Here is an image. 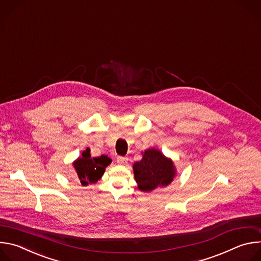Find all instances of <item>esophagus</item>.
<instances>
[{"mask_svg": "<svg viewBox=\"0 0 261 261\" xmlns=\"http://www.w3.org/2000/svg\"><path fill=\"white\" fill-rule=\"evenodd\" d=\"M128 159L125 158V157H118L117 158V162L120 164V165H125L127 163Z\"/></svg>", "mask_w": 261, "mask_h": 261, "instance_id": "1", "label": "esophagus"}]
</instances>
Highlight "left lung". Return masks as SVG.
Instances as JSON below:
<instances>
[{
	"mask_svg": "<svg viewBox=\"0 0 261 261\" xmlns=\"http://www.w3.org/2000/svg\"><path fill=\"white\" fill-rule=\"evenodd\" d=\"M133 172L138 189L151 192L158 187L168 186L175 175L173 162L166 158L157 148H147L142 159L133 164Z\"/></svg>",
	"mask_w": 261,
	"mask_h": 261,
	"instance_id": "1",
	"label": "left lung"
}]
</instances>
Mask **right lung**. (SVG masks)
<instances>
[{
	"label": "right lung",
	"mask_w": 261,
	"mask_h": 261,
	"mask_svg": "<svg viewBox=\"0 0 261 261\" xmlns=\"http://www.w3.org/2000/svg\"><path fill=\"white\" fill-rule=\"evenodd\" d=\"M111 163V159L107 156L101 155L97 158H91L90 148H87L77 160L73 162L79 178L83 186L95 184L103 175L105 168Z\"/></svg>",
	"instance_id": "obj_1"
}]
</instances>
